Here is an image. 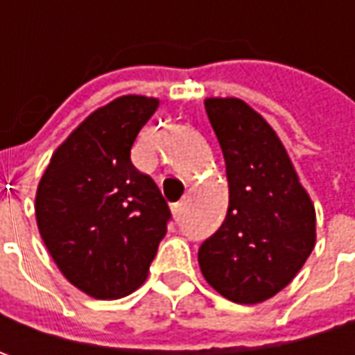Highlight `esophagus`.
Wrapping results in <instances>:
<instances>
[{"instance_id": "1", "label": "esophagus", "mask_w": 355, "mask_h": 355, "mask_svg": "<svg viewBox=\"0 0 355 355\" xmlns=\"http://www.w3.org/2000/svg\"><path fill=\"white\" fill-rule=\"evenodd\" d=\"M184 209H185L184 201H180V203H173V205H171V213H173V219H175V221H182V219H184Z\"/></svg>"}]
</instances>
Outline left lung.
Instances as JSON below:
<instances>
[{
    "label": "left lung",
    "instance_id": "left-lung-1",
    "mask_svg": "<svg viewBox=\"0 0 355 355\" xmlns=\"http://www.w3.org/2000/svg\"><path fill=\"white\" fill-rule=\"evenodd\" d=\"M225 157L229 207L198 252L213 291L259 304L288 286L316 245V209L279 134L235 96L205 98Z\"/></svg>",
    "mask_w": 355,
    "mask_h": 355
}]
</instances>
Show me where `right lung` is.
I'll return each mask as SVG.
<instances>
[{"label":"right lung","mask_w":355,"mask_h":355,"mask_svg":"<svg viewBox=\"0 0 355 355\" xmlns=\"http://www.w3.org/2000/svg\"><path fill=\"white\" fill-rule=\"evenodd\" d=\"M159 101L124 94L90 112L53 152L35 193L41 239L61 275L98 300L142 284L166 235L170 207L130 162Z\"/></svg>","instance_id":"1"}]
</instances>
